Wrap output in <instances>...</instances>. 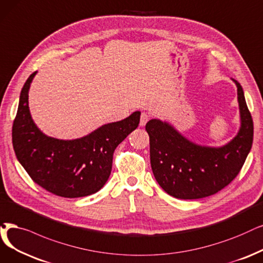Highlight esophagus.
Returning a JSON list of instances; mask_svg holds the SVG:
<instances>
[{"mask_svg": "<svg viewBox=\"0 0 263 263\" xmlns=\"http://www.w3.org/2000/svg\"><path fill=\"white\" fill-rule=\"evenodd\" d=\"M149 119H150L149 114L145 113V112H142L141 115H140V126H144L146 124V122L149 121Z\"/></svg>", "mask_w": 263, "mask_h": 263, "instance_id": "obj_1", "label": "esophagus"}]
</instances>
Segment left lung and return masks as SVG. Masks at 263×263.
<instances>
[{"instance_id":"obj_1","label":"left lung","mask_w":263,"mask_h":263,"mask_svg":"<svg viewBox=\"0 0 263 263\" xmlns=\"http://www.w3.org/2000/svg\"><path fill=\"white\" fill-rule=\"evenodd\" d=\"M237 86L240 129L236 137L221 148H209L185 139L173 126L160 120L145 125L150 137V160L156 181L170 195L196 199L216 194L240 172L251 149L254 123L244 91Z\"/></svg>"}]
</instances>
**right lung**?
<instances>
[{"label":"right lung","mask_w":263,"mask_h":263,"mask_svg":"<svg viewBox=\"0 0 263 263\" xmlns=\"http://www.w3.org/2000/svg\"><path fill=\"white\" fill-rule=\"evenodd\" d=\"M36 71L26 81L13 123V146L19 163L36 184L62 197L96 193L109 179L117 146L138 127L140 112L101 126L85 137L59 140L47 137L31 119L28 92Z\"/></svg>","instance_id":"1"}]
</instances>
